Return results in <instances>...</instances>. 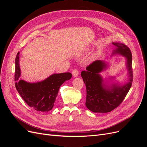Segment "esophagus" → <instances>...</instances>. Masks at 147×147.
Returning a JSON list of instances; mask_svg holds the SVG:
<instances>
[{
    "mask_svg": "<svg viewBox=\"0 0 147 147\" xmlns=\"http://www.w3.org/2000/svg\"><path fill=\"white\" fill-rule=\"evenodd\" d=\"M78 74H79V72H78V70L77 69H74V70L72 71V75H73V76H74V77H78Z\"/></svg>",
    "mask_w": 147,
    "mask_h": 147,
    "instance_id": "34e87169",
    "label": "esophagus"
}]
</instances>
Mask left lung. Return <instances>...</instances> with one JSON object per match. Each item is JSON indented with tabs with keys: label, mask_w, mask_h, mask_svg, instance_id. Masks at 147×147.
Segmentation results:
<instances>
[{
	"label": "left lung",
	"mask_w": 147,
	"mask_h": 147,
	"mask_svg": "<svg viewBox=\"0 0 147 147\" xmlns=\"http://www.w3.org/2000/svg\"><path fill=\"white\" fill-rule=\"evenodd\" d=\"M112 43L115 47L113 55L119 54L126 57L128 82L121 86L117 84L108 86L104 84L99 73L108 65L103 61H94L87 67L86 71H82L81 75L86 88L85 104L89 110L95 113H107L117 108L125 98L132 85L133 73L130 49L123 43Z\"/></svg>",
	"instance_id": "1"
}]
</instances>
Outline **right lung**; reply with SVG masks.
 Listing matches in <instances>:
<instances>
[{
  "instance_id": "1",
  "label": "right lung",
  "mask_w": 147,
  "mask_h": 147,
  "mask_svg": "<svg viewBox=\"0 0 147 147\" xmlns=\"http://www.w3.org/2000/svg\"><path fill=\"white\" fill-rule=\"evenodd\" d=\"M20 52L15 59V81L16 90L30 107L38 112L51 110L58 94L60 86L72 77L69 72L55 74L44 80L37 83H29L20 80L21 69L19 64Z\"/></svg>"
}]
</instances>
